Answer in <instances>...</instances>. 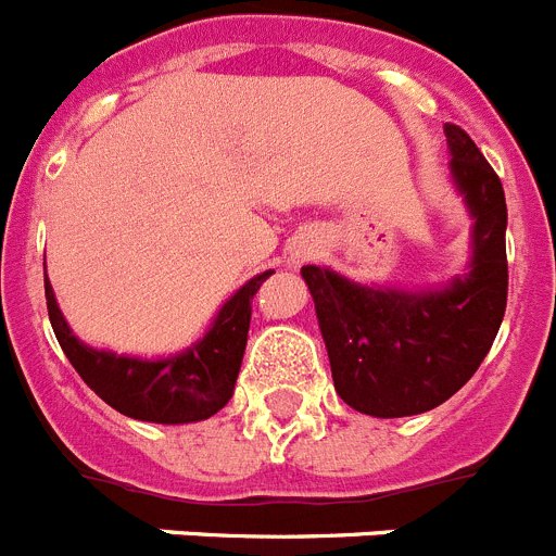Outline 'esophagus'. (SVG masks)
Wrapping results in <instances>:
<instances>
[{
  "label": "esophagus",
  "mask_w": 556,
  "mask_h": 556,
  "mask_svg": "<svg viewBox=\"0 0 556 556\" xmlns=\"http://www.w3.org/2000/svg\"><path fill=\"white\" fill-rule=\"evenodd\" d=\"M304 254H307V252H296V257H304Z\"/></svg>",
  "instance_id": "1"
}]
</instances>
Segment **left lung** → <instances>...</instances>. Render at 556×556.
<instances>
[{
    "instance_id": "left-lung-1",
    "label": "left lung",
    "mask_w": 556,
    "mask_h": 556,
    "mask_svg": "<svg viewBox=\"0 0 556 556\" xmlns=\"http://www.w3.org/2000/svg\"><path fill=\"white\" fill-rule=\"evenodd\" d=\"M448 174L471 216V257L434 288L365 285L304 266L338 396L374 418H404L452 399L488 357L507 307V202L468 132L443 127Z\"/></svg>"
}]
</instances>
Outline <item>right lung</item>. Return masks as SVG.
Instances as JSON below:
<instances>
[{
	"label": "right lung",
	"mask_w": 556,
	"mask_h": 556,
	"mask_svg": "<svg viewBox=\"0 0 556 556\" xmlns=\"http://www.w3.org/2000/svg\"><path fill=\"white\" fill-rule=\"evenodd\" d=\"M271 274L263 271L243 282L218 307L202 338L168 357H135L88 346L60 313L49 277L43 285L54 338L74 371L102 402L135 421L197 424L216 415L232 399L247 352L252 299Z\"/></svg>",
	"instance_id": "obj_1"
}]
</instances>
